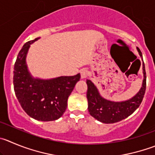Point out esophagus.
<instances>
[{
    "label": "esophagus",
    "instance_id": "obj_1",
    "mask_svg": "<svg viewBox=\"0 0 155 155\" xmlns=\"http://www.w3.org/2000/svg\"><path fill=\"white\" fill-rule=\"evenodd\" d=\"M87 76H88V71L85 68L81 69V78H86Z\"/></svg>",
    "mask_w": 155,
    "mask_h": 155
}]
</instances>
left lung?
Masks as SVG:
<instances>
[{
	"instance_id": "1",
	"label": "left lung",
	"mask_w": 155,
	"mask_h": 155,
	"mask_svg": "<svg viewBox=\"0 0 155 155\" xmlns=\"http://www.w3.org/2000/svg\"><path fill=\"white\" fill-rule=\"evenodd\" d=\"M138 53L142 58V54L138 48ZM142 87L138 94L129 101L123 102H112L103 98L98 92L95 85L91 80H87V98L88 101V111L90 114L97 120L104 123H114L126 119L134 113L141 104L146 89V72L143 62Z\"/></svg>"
}]
</instances>
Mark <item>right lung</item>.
Instances as JSON below:
<instances>
[{
	"mask_svg": "<svg viewBox=\"0 0 155 155\" xmlns=\"http://www.w3.org/2000/svg\"><path fill=\"white\" fill-rule=\"evenodd\" d=\"M26 42L14 64V88L20 106L30 117L39 121H53L61 117L68 106V98L81 78L80 74L50 80L34 79L29 74L26 56L30 44Z\"/></svg>",
	"mask_w": 155,
	"mask_h": 155,
	"instance_id": "obj_1",
	"label": "right lung"
}]
</instances>
